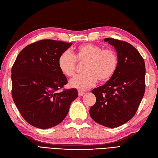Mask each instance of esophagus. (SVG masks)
<instances>
[{
    "instance_id": "1",
    "label": "esophagus",
    "mask_w": 158,
    "mask_h": 158,
    "mask_svg": "<svg viewBox=\"0 0 158 158\" xmlns=\"http://www.w3.org/2000/svg\"><path fill=\"white\" fill-rule=\"evenodd\" d=\"M84 94V92H82V91H80V90L78 91V95H79V96H82Z\"/></svg>"
}]
</instances>
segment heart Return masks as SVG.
<instances>
[{
	"mask_svg": "<svg viewBox=\"0 0 158 158\" xmlns=\"http://www.w3.org/2000/svg\"><path fill=\"white\" fill-rule=\"evenodd\" d=\"M85 62L83 66L84 73L76 76L69 82L72 88L85 90L94 86L99 81H106L114 74L118 64L117 52L112 49H103L102 47L92 44L78 46L72 53L66 51L58 59L61 73L66 76L74 74L76 63Z\"/></svg>",
	"mask_w": 158,
	"mask_h": 158,
	"instance_id": "heart-1",
	"label": "heart"
}]
</instances>
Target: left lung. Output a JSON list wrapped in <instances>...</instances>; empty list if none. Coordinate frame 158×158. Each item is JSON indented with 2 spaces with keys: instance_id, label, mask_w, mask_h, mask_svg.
Here are the masks:
<instances>
[{
  "instance_id": "1",
  "label": "left lung",
  "mask_w": 158,
  "mask_h": 158,
  "mask_svg": "<svg viewBox=\"0 0 158 158\" xmlns=\"http://www.w3.org/2000/svg\"><path fill=\"white\" fill-rule=\"evenodd\" d=\"M115 49L118 64L114 74L103 85L92 89L96 102L90 107V117L106 127L114 128L135 116L145 92V63L131 44L106 38Z\"/></svg>"
}]
</instances>
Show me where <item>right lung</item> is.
<instances>
[{
  "instance_id": "1",
  "label": "right lung",
  "mask_w": 158,
  "mask_h": 158,
  "mask_svg": "<svg viewBox=\"0 0 158 158\" xmlns=\"http://www.w3.org/2000/svg\"><path fill=\"white\" fill-rule=\"evenodd\" d=\"M73 45L43 40L23 48L12 68V95L21 115L31 125L46 129L67 115L78 97L75 88L57 91L68 81L59 68L60 55Z\"/></svg>"
}]
</instances>
